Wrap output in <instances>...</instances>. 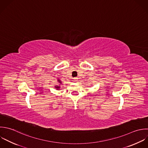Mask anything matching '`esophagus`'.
I'll return each mask as SVG.
<instances>
[{
	"label": "esophagus",
	"instance_id": "obj_1",
	"mask_svg": "<svg viewBox=\"0 0 148 148\" xmlns=\"http://www.w3.org/2000/svg\"><path fill=\"white\" fill-rule=\"evenodd\" d=\"M74 81H77V78H75V79H74Z\"/></svg>",
	"mask_w": 148,
	"mask_h": 148
}]
</instances>
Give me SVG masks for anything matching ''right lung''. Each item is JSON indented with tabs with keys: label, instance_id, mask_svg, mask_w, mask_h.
Wrapping results in <instances>:
<instances>
[{
	"label": "right lung",
	"instance_id": "right-lung-1",
	"mask_svg": "<svg viewBox=\"0 0 148 148\" xmlns=\"http://www.w3.org/2000/svg\"><path fill=\"white\" fill-rule=\"evenodd\" d=\"M58 82H60V83H61V81H60V80H58ZM55 88H56V89H59V88H60V87H59V86H56V87H55Z\"/></svg>",
	"mask_w": 148,
	"mask_h": 148
}]
</instances>
